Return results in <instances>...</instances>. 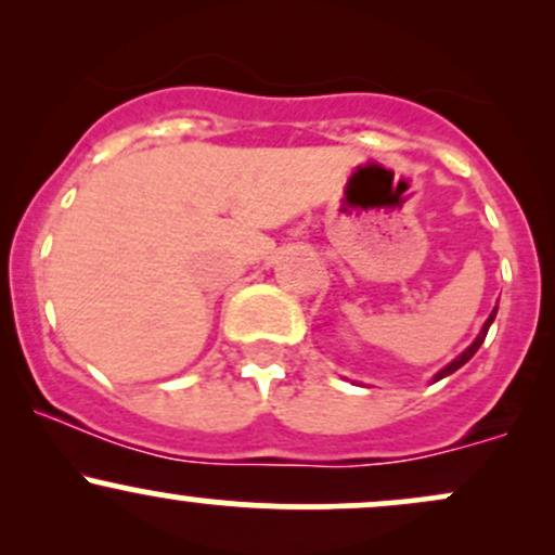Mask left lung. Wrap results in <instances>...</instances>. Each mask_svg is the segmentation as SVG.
I'll return each instance as SVG.
<instances>
[{
	"label": "left lung",
	"mask_w": 555,
	"mask_h": 555,
	"mask_svg": "<svg viewBox=\"0 0 555 555\" xmlns=\"http://www.w3.org/2000/svg\"><path fill=\"white\" fill-rule=\"evenodd\" d=\"M495 310H499V308H495ZM495 310H493V313H490V318H488V321H486V326H482L480 334H477V339H475L473 344H469L467 349H464V352L460 354V358H456L454 362H449V365H446L443 371L438 373L436 378H433V380H441V378H446V375H451V373H454V371H460V367L464 365V362H469V358H473V354L477 352V349H480V344L486 341V336H488V328H490V323H493V318H495Z\"/></svg>",
	"instance_id": "1"
}]
</instances>
